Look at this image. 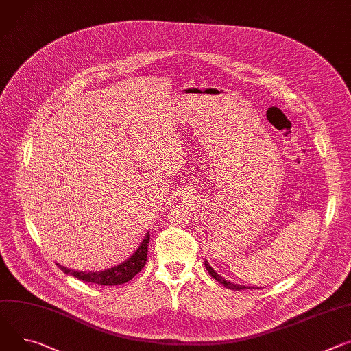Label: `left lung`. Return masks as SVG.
I'll return each mask as SVG.
<instances>
[{
  "label": "left lung",
  "instance_id": "1",
  "mask_svg": "<svg viewBox=\"0 0 351 351\" xmlns=\"http://www.w3.org/2000/svg\"><path fill=\"white\" fill-rule=\"evenodd\" d=\"M204 266H206V269H207V271L211 274V277L214 278V280H217L218 282H221L222 285L224 287H227V289H230V290H234V291H239V290H246V289H253V287H245V285H241V284H235V282H231V281H228V280H226L224 277H221L210 265H208V262H207V259L204 261Z\"/></svg>",
  "mask_w": 351,
  "mask_h": 351
}]
</instances>
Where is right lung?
<instances>
[{
  "mask_svg": "<svg viewBox=\"0 0 351 351\" xmlns=\"http://www.w3.org/2000/svg\"><path fill=\"white\" fill-rule=\"evenodd\" d=\"M148 243H149V234H147L144 237L138 249L132 254L129 259L112 269L102 270V271H78V270L75 271V270H70L61 265H57V266L61 269V271H64L70 276H74L78 280H82L86 282L98 284V285H119V284H124L127 281H130L137 273H140L143 270V267L145 266V262H147Z\"/></svg>",
  "mask_w": 351,
  "mask_h": 351,
  "instance_id": "right-lung-1",
  "label": "right lung"
}]
</instances>
